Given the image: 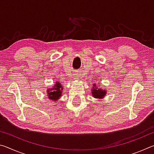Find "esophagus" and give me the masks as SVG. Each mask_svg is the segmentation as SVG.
Segmentation results:
<instances>
[{
	"label": "esophagus",
	"instance_id": "1",
	"mask_svg": "<svg viewBox=\"0 0 154 154\" xmlns=\"http://www.w3.org/2000/svg\"><path fill=\"white\" fill-rule=\"evenodd\" d=\"M77 76H76V79H79V78H80V76H79V75H78V74H77L76 75Z\"/></svg>",
	"mask_w": 154,
	"mask_h": 154
}]
</instances>
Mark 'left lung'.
Masks as SVG:
<instances>
[{
    "instance_id": "obj_1",
    "label": "left lung",
    "mask_w": 154,
    "mask_h": 154,
    "mask_svg": "<svg viewBox=\"0 0 154 154\" xmlns=\"http://www.w3.org/2000/svg\"><path fill=\"white\" fill-rule=\"evenodd\" d=\"M92 96H94L95 98H98V99H102L105 96V94H106V90H103L101 88H98L96 86V83H94L92 85ZM100 86V85H98Z\"/></svg>"
}]
</instances>
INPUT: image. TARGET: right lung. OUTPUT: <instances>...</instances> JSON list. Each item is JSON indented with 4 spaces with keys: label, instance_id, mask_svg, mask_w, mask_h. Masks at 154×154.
<instances>
[{
    "label": "right lung",
    "instance_id": "obj_1",
    "mask_svg": "<svg viewBox=\"0 0 154 154\" xmlns=\"http://www.w3.org/2000/svg\"><path fill=\"white\" fill-rule=\"evenodd\" d=\"M55 84L52 88H48L47 90V94L48 97L51 100H54V102H57L60 98H61L62 94V90H63V86L62 85V82H56Z\"/></svg>",
    "mask_w": 154,
    "mask_h": 154
}]
</instances>
